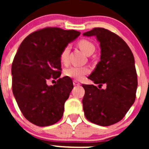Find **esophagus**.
I'll return each mask as SVG.
<instances>
[{
	"label": "esophagus",
	"mask_w": 149,
	"mask_h": 149,
	"mask_svg": "<svg viewBox=\"0 0 149 149\" xmlns=\"http://www.w3.org/2000/svg\"><path fill=\"white\" fill-rule=\"evenodd\" d=\"M73 85H74V86H80L81 84L79 83V82L78 81L74 80V81H73Z\"/></svg>",
	"instance_id": "esophagus-1"
}]
</instances>
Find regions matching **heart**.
<instances>
[{"mask_svg": "<svg viewBox=\"0 0 149 149\" xmlns=\"http://www.w3.org/2000/svg\"><path fill=\"white\" fill-rule=\"evenodd\" d=\"M79 47L80 49L86 54L88 55L89 52H94L95 47L91 42L86 40H82L79 42ZM70 52V46L67 45L63 49L61 54V61L63 63H67L68 61V55ZM89 73V69L86 66H78L73 65L68 68L65 70V76L76 80H81L83 79L84 76Z\"/></svg>", "mask_w": 149, "mask_h": 149, "instance_id": "obj_1", "label": "heart"}]
</instances>
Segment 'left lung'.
<instances>
[{"label": "left lung", "mask_w": 149, "mask_h": 149, "mask_svg": "<svg viewBox=\"0 0 149 149\" xmlns=\"http://www.w3.org/2000/svg\"><path fill=\"white\" fill-rule=\"evenodd\" d=\"M83 35L94 36L101 49L100 61L88 78L99 86L107 85L105 89L82 85L84 115L91 123L111 125L124 118L136 100L138 80L134 57L125 42L109 30L94 28Z\"/></svg>", "instance_id": "left-lung-1"}]
</instances>
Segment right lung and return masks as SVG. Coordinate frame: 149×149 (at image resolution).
I'll return each mask as SVG.
<instances>
[{
	"label": "right lung",
	"instance_id": "obj_1",
	"mask_svg": "<svg viewBox=\"0 0 149 149\" xmlns=\"http://www.w3.org/2000/svg\"><path fill=\"white\" fill-rule=\"evenodd\" d=\"M80 34L48 27L30 34L19 46L11 66L12 89L22 114L33 124L51 125L63 117L72 79L64 76L53 86L47 81L61 76V52Z\"/></svg>",
	"mask_w": 149,
	"mask_h": 149
}]
</instances>
